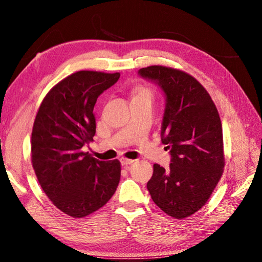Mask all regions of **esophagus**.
Returning <instances> with one entry per match:
<instances>
[{
	"instance_id": "34e87169",
	"label": "esophagus",
	"mask_w": 262,
	"mask_h": 262,
	"mask_svg": "<svg viewBox=\"0 0 262 262\" xmlns=\"http://www.w3.org/2000/svg\"><path fill=\"white\" fill-rule=\"evenodd\" d=\"M135 160H133V159H128V158H121V163H122V166H128V164H132L133 162H134Z\"/></svg>"
}]
</instances>
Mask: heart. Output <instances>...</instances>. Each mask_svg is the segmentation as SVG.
<instances>
[{
  "instance_id": "heart-1",
  "label": "heart",
  "mask_w": 262,
  "mask_h": 262,
  "mask_svg": "<svg viewBox=\"0 0 262 262\" xmlns=\"http://www.w3.org/2000/svg\"><path fill=\"white\" fill-rule=\"evenodd\" d=\"M138 93H148V94H150V90L147 89V88H145V87H142V88H140V89L138 90Z\"/></svg>"
}]
</instances>
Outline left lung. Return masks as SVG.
Segmentation results:
<instances>
[{
    "label": "left lung",
    "mask_w": 262,
    "mask_h": 262,
    "mask_svg": "<svg viewBox=\"0 0 262 262\" xmlns=\"http://www.w3.org/2000/svg\"><path fill=\"white\" fill-rule=\"evenodd\" d=\"M138 74L166 96L160 135L171 155L169 170L154 164L146 187L162 211L184 219L203 207L222 176L221 120L209 93L191 75L162 66L142 68Z\"/></svg>",
    "instance_id": "obj_1"
}]
</instances>
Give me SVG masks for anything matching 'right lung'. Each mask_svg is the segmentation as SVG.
Segmentation results:
<instances>
[{"label": "right lung", "mask_w": 262, "mask_h": 262, "mask_svg": "<svg viewBox=\"0 0 262 262\" xmlns=\"http://www.w3.org/2000/svg\"><path fill=\"white\" fill-rule=\"evenodd\" d=\"M120 73L78 71L54 86L41 103L32 133V163L38 182L56 207L84 217L110 200L121 176L118 159L102 161L84 152L93 141V108Z\"/></svg>", "instance_id": "1"}]
</instances>
